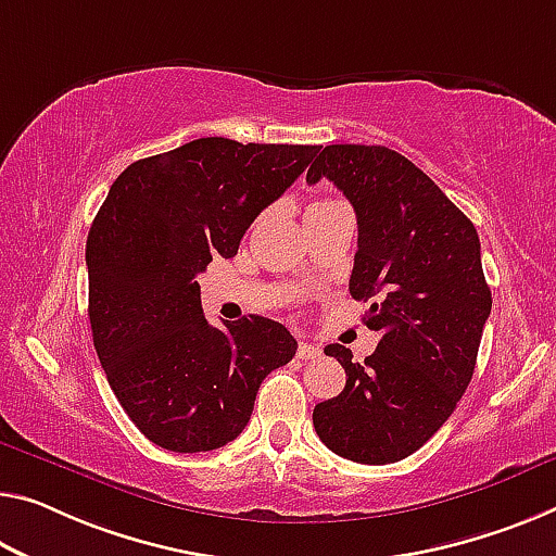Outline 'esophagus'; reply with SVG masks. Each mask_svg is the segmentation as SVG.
Returning a JSON list of instances; mask_svg holds the SVG:
<instances>
[{"mask_svg":"<svg viewBox=\"0 0 556 556\" xmlns=\"http://www.w3.org/2000/svg\"><path fill=\"white\" fill-rule=\"evenodd\" d=\"M298 357L301 361H313V357L320 355V348L318 345H311V343H298Z\"/></svg>","mask_w":556,"mask_h":556,"instance_id":"1","label":"esophagus"}]
</instances>
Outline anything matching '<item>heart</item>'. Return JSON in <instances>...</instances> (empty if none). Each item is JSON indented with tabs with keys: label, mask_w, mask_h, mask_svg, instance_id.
<instances>
[{
	"label": "heart",
	"mask_w": 556,
	"mask_h": 556,
	"mask_svg": "<svg viewBox=\"0 0 556 556\" xmlns=\"http://www.w3.org/2000/svg\"><path fill=\"white\" fill-rule=\"evenodd\" d=\"M332 206H338V201H318V203H313L311 208H307V213H320V211L332 208Z\"/></svg>",
	"instance_id": "1"
}]
</instances>
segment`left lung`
Masks as SVG:
<instances>
[{"label": "left lung", "instance_id": "1", "mask_svg": "<svg viewBox=\"0 0 556 556\" xmlns=\"http://www.w3.org/2000/svg\"><path fill=\"white\" fill-rule=\"evenodd\" d=\"M320 178L355 208L350 295L372 301L365 326L380 343L363 365L343 345L326 348L348 380L340 395L315 405L313 425L340 457L397 463L447 422L472 380L492 311L480 238L430 176L388 147L332 143L305 181Z\"/></svg>", "mask_w": 556, "mask_h": 556}]
</instances>
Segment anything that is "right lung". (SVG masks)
<instances>
[{
	"label": "right lung",
	"instance_id": "right-lung-1",
	"mask_svg": "<svg viewBox=\"0 0 556 556\" xmlns=\"http://www.w3.org/2000/svg\"><path fill=\"white\" fill-rule=\"evenodd\" d=\"M318 147L220 136L134 161L111 184L87 238L89 320L111 390L153 445L208 452L249 425L255 392L298 343L249 315L213 328L195 276L233 258L258 213Z\"/></svg>",
	"mask_w": 556,
	"mask_h": 556
}]
</instances>
